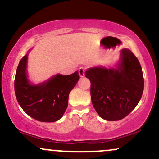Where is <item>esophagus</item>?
I'll use <instances>...</instances> for the list:
<instances>
[{
    "mask_svg": "<svg viewBox=\"0 0 159 159\" xmlns=\"http://www.w3.org/2000/svg\"><path fill=\"white\" fill-rule=\"evenodd\" d=\"M79 75L80 76L83 77L85 75V68L84 67H80L79 69Z\"/></svg>",
    "mask_w": 159,
    "mask_h": 159,
    "instance_id": "esophagus-1",
    "label": "esophagus"
}]
</instances>
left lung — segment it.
Here are the masks:
<instances>
[{
  "mask_svg": "<svg viewBox=\"0 0 159 159\" xmlns=\"http://www.w3.org/2000/svg\"><path fill=\"white\" fill-rule=\"evenodd\" d=\"M85 76L91 82L92 102L98 115L106 120H119L136 107L144 89L143 70L130 50H121L117 68L95 66Z\"/></svg>",
  "mask_w": 159,
  "mask_h": 159,
  "instance_id": "8db88e82",
  "label": "left lung"
}]
</instances>
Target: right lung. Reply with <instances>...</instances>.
Here are the masks:
<instances>
[{
	"label": "right lung",
	"mask_w": 159,
	"mask_h": 159,
	"mask_svg": "<svg viewBox=\"0 0 159 159\" xmlns=\"http://www.w3.org/2000/svg\"><path fill=\"white\" fill-rule=\"evenodd\" d=\"M28 55L19 63L15 76V95L29 116L41 122H54L62 117L68 105L69 94L80 79L78 71L67 76L57 74L38 85L27 78Z\"/></svg>",
	"instance_id": "add662e5"
}]
</instances>
